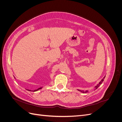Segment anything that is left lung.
Instances as JSON below:
<instances>
[{
	"label": "left lung",
	"instance_id": "1",
	"mask_svg": "<svg viewBox=\"0 0 122 122\" xmlns=\"http://www.w3.org/2000/svg\"><path fill=\"white\" fill-rule=\"evenodd\" d=\"M105 76H104V78H103L101 80V81L99 83V84H97L96 86H95V88H96V89H97V88L100 86V84H102V83L103 82V81H104V79L105 78ZM79 91H80V92H82V93H87V92H88L87 91H81V90H78Z\"/></svg>",
	"mask_w": 122,
	"mask_h": 122
}]
</instances>
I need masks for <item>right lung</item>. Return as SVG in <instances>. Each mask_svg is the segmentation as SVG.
I'll return each instance as SVG.
<instances>
[{
    "mask_svg": "<svg viewBox=\"0 0 122 122\" xmlns=\"http://www.w3.org/2000/svg\"><path fill=\"white\" fill-rule=\"evenodd\" d=\"M42 88V87H40V88H38V89H36V90H34V91H34V92L37 91H38V90H40V89H41ZM28 90V91H31V90Z\"/></svg>",
    "mask_w": 122,
    "mask_h": 122,
    "instance_id": "right-lung-1",
    "label": "right lung"
}]
</instances>
